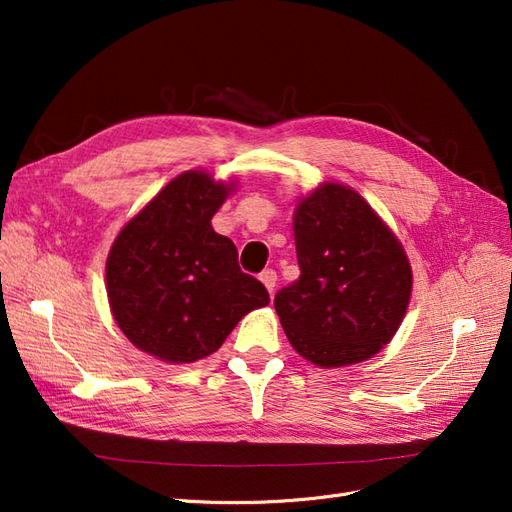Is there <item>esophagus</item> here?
Returning a JSON list of instances; mask_svg holds the SVG:
<instances>
[{"instance_id": "obj_1", "label": "esophagus", "mask_w": 512, "mask_h": 512, "mask_svg": "<svg viewBox=\"0 0 512 512\" xmlns=\"http://www.w3.org/2000/svg\"><path fill=\"white\" fill-rule=\"evenodd\" d=\"M260 282L267 286V290L269 292H273L275 290V284H277V273H275V269H265L260 273Z\"/></svg>"}]
</instances>
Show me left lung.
Wrapping results in <instances>:
<instances>
[{
	"instance_id": "obj_1",
	"label": "left lung",
	"mask_w": 512,
	"mask_h": 512,
	"mask_svg": "<svg viewBox=\"0 0 512 512\" xmlns=\"http://www.w3.org/2000/svg\"><path fill=\"white\" fill-rule=\"evenodd\" d=\"M299 280L277 290L292 348L320 367L361 363L391 342L412 292L404 247L363 196L324 183L294 213Z\"/></svg>"
}]
</instances>
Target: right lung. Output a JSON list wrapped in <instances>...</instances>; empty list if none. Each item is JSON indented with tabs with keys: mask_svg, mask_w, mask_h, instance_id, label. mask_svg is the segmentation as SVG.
I'll return each instance as SVG.
<instances>
[{
	"mask_svg": "<svg viewBox=\"0 0 512 512\" xmlns=\"http://www.w3.org/2000/svg\"><path fill=\"white\" fill-rule=\"evenodd\" d=\"M228 185L188 170L121 228L106 260L111 312L130 342L166 363L218 350L237 322L269 305L237 247L211 228Z\"/></svg>",
	"mask_w": 512,
	"mask_h": 512,
	"instance_id": "add662e5",
	"label": "right lung"
}]
</instances>
